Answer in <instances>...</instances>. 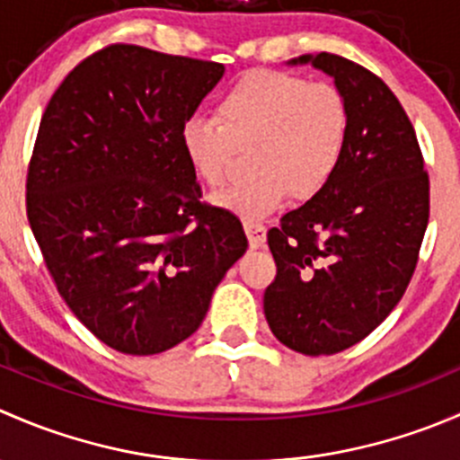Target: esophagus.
Wrapping results in <instances>:
<instances>
[{
    "label": "esophagus",
    "mask_w": 460,
    "mask_h": 460,
    "mask_svg": "<svg viewBox=\"0 0 460 460\" xmlns=\"http://www.w3.org/2000/svg\"><path fill=\"white\" fill-rule=\"evenodd\" d=\"M244 231H247L249 247L252 249L262 247L264 238H267V229H264V225H260L256 220H244Z\"/></svg>",
    "instance_id": "esophagus-1"
}]
</instances>
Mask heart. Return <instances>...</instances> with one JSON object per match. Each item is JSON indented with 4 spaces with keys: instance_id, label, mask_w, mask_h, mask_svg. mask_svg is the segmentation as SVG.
<instances>
[{
    "instance_id": "heart-1",
    "label": "heart",
    "mask_w": 460,
    "mask_h": 460,
    "mask_svg": "<svg viewBox=\"0 0 460 460\" xmlns=\"http://www.w3.org/2000/svg\"><path fill=\"white\" fill-rule=\"evenodd\" d=\"M349 140L345 93L329 82H309L280 71L244 73L225 91L216 119L193 115L180 128V144L193 173L220 187L235 151L252 146L253 175L217 193V204L260 217L289 191L307 200L333 180Z\"/></svg>"
}]
</instances>
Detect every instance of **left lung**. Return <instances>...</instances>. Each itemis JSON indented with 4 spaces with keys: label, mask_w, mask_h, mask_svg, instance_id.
<instances>
[{
    "label": "left lung",
    "mask_w": 460,
    "mask_h": 460,
    "mask_svg": "<svg viewBox=\"0 0 460 460\" xmlns=\"http://www.w3.org/2000/svg\"><path fill=\"white\" fill-rule=\"evenodd\" d=\"M349 106V140L332 182L269 229L276 278L264 318L289 349L329 356L363 341L405 294L429 220V175L389 86L351 59L303 55Z\"/></svg>",
    "instance_id": "obj_1"
}]
</instances>
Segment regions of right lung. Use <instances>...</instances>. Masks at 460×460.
I'll use <instances>...</instances> for the list:
<instances>
[{"label": "right lung", "instance_id": "obj_1", "mask_svg": "<svg viewBox=\"0 0 460 460\" xmlns=\"http://www.w3.org/2000/svg\"><path fill=\"white\" fill-rule=\"evenodd\" d=\"M225 66L133 44L82 59L46 104L26 216L77 320L133 356L171 349L247 252L231 211L200 202L180 128Z\"/></svg>", "mask_w": 460, "mask_h": 460}]
</instances>
